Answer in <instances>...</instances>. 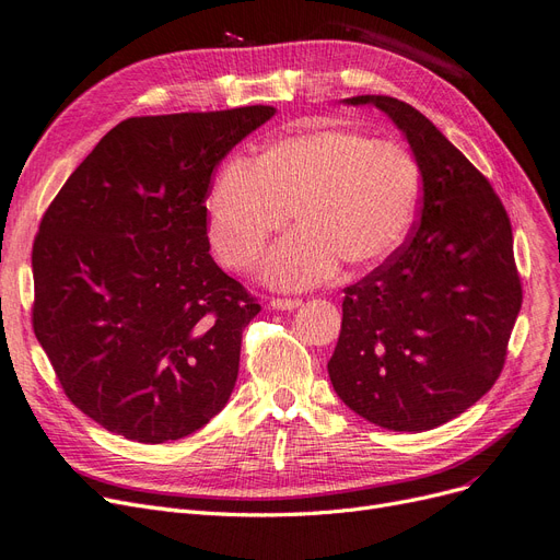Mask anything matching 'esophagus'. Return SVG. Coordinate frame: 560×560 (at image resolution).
Returning a JSON list of instances; mask_svg holds the SVG:
<instances>
[{"label": "esophagus", "instance_id": "34e87169", "mask_svg": "<svg viewBox=\"0 0 560 560\" xmlns=\"http://www.w3.org/2000/svg\"><path fill=\"white\" fill-rule=\"evenodd\" d=\"M303 301L301 299H271V305L273 311H294V307H299Z\"/></svg>", "mask_w": 560, "mask_h": 560}]
</instances>
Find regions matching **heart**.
<instances>
[{
  "mask_svg": "<svg viewBox=\"0 0 560 560\" xmlns=\"http://www.w3.org/2000/svg\"><path fill=\"white\" fill-rule=\"evenodd\" d=\"M419 168L408 150L350 129L289 133L255 164L226 162L208 195V234L224 264L249 271L294 213L264 278L280 289L313 287L347 268L387 259L419 206Z\"/></svg>",
  "mask_w": 560,
  "mask_h": 560,
  "instance_id": "1",
  "label": "heart"
}]
</instances>
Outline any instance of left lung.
<instances>
[{"label":"left lung","instance_id":"8db88e82","mask_svg":"<svg viewBox=\"0 0 560 560\" xmlns=\"http://www.w3.org/2000/svg\"><path fill=\"white\" fill-rule=\"evenodd\" d=\"M408 139L421 173L419 222L396 253L345 289L329 377L359 417L431 431L485 396L522 311L512 224L489 180L427 115L361 94Z\"/></svg>","mask_w":560,"mask_h":560}]
</instances>
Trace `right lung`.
<instances>
[{"label":"right lung","instance_id":"1","mask_svg":"<svg viewBox=\"0 0 560 560\" xmlns=\"http://www.w3.org/2000/svg\"><path fill=\"white\" fill-rule=\"evenodd\" d=\"M273 106L115 125L57 191L32 247L34 336L67 398L100 427L160 445L234 392L261 305L210 257L215 166Z\"/></svg>","mask_w":560,"mask_h":560}]
</instances>
